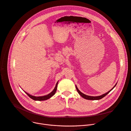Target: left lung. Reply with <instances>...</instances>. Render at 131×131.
<instances>
[{
    "label": "left lung",
    "instance_id": "left-lung-1",
    "mask_svg": "<svg viewBox=\"0 0 131 131\" xmlns=\"http://www.w3.org/2000/svg\"><path fill=\"white\" fill-rule=\"evenodd\" d=\"M116 84H117V83L115 85V86L111 89V90L107 92V93H105V94H102V95H99V96H97V97H93V96H89V95H86V94H83V93H82V92L79 90L78 87L77 86V85L75 86H76V89H77V90L78 93H79V94L81 96V97H82L83 98H84V99H87V100H100V99H102V98H104V97H105V96H106L107 94H108L110 92H111V91L113 90V89L115 87V86L116 85Z\"/></svg>",
    "mask_w": 131,
    "mask_h": 131
}]
</instances>
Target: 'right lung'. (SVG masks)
I'll list each match as a JSON object with an SVG mask.
<instances>
[{"mask_svg": "<svg viewBox=\"0 0 131 131\" xmlns=\"http://www.w3.org/2000/svg\"><path fill=\"white\" fill-rule=\"evenodd\" d=\"M58 82H57V84L56 85V86H55V88H54L53 90L49 94H48L46 95H44V96H41V97H36V96H33V95H32L29 93H27V92H25L27 95L29 96V97L30 98H31V99H32L33 100H37V101H42V100H47L48 99L50 98L52 96H53L55 93H56V90H57V84H58Z\"/></svg>", "mask_w": 131, "mask_h": 131, "instance_id": "1", "label": "right lung"}]
</instances>
